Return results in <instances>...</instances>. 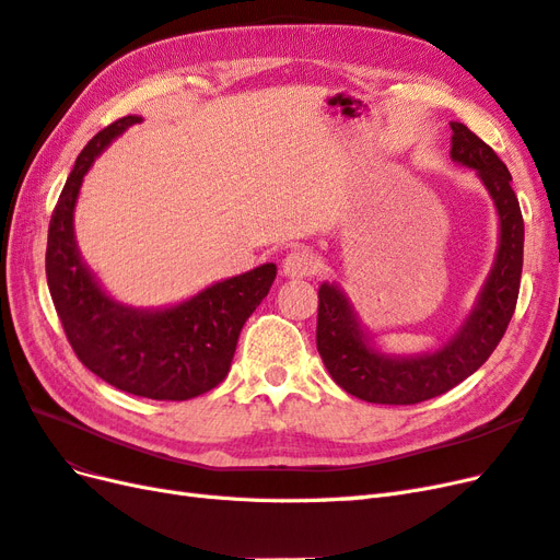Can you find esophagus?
Here are the masks:
<instances>
[{"mask_svg": "<svg viewBox=\"0 0 560 560\" xmlns=\"http://www.w3.org/2000/svg\"><path fill=\"white\" fill-rule=\"evenodd\" d=\"M317 266H319V259L315 257V252L296 247L282 259V276L284 278H311L317 273Z\"/></svg>", "mask_w": 560, "mask_h": 560, "instance_id": "1", "label": "esophagus"}]
</instances>
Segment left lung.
I'll return each instance as SVG.
<instances>
[{
    "instance_id": "8db88e82",
    "label": "left lung",
    "mask_w": 560,
    "mask_h": 560,
    "mask_svg": "<svg viewBox=\"0 0 560 560\" xmlns=\"http://www.w3.org/2000/svg\"><path fill=\"white\" fill-rule=\"evenodd\" d=\"M451 130V159L477 171L500 217L495 264L460 329L432 352L413 358L383 354L371 346V336L336 284L322 282L317 292L319 358L336 385L371 404H418L448 393L493 354L516 308L523 268V217L512 189V175L495 151L467 126L453 121Z\"/></svg>"
}]
</instances>
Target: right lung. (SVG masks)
<instances>
[{"instance_id":"1","label":"right lung","mask_w":560,"mask_h":560,"mask_svg":"<svg viewBox=\"0 0 560 560\" xmlns=\"http://www.w3.org/2000/svg\"><path fill=\"white\" fill-rule=\"evenodd\" d=\"M140 116H124L83 147L50 214L46 280L56 313L81 364L124 393L184 401L222 383L247 317L276 280L264 264L186 299L144 311L114 301L83 264L74 238V208L93 161Z\"/></svg>"}]
</instances>
